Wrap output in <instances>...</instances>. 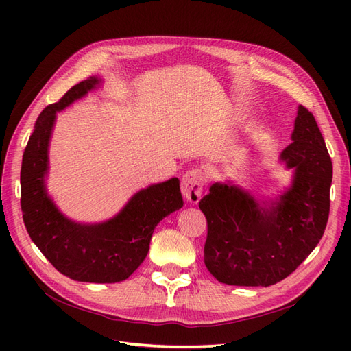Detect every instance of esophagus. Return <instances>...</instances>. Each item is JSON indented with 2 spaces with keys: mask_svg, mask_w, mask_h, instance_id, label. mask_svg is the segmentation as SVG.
I'll list each match as a JSON object with an SVG mask.
<instances>
[{
  "mask_svg": "<svg viewBox=\"0 0 351 351\" xmlns=\"http://www.w3.org/2000/svg\"><path fill=\"white\" fill-rule=\"evenodd\" d=\"M204 192V174L200 169H190L182 178V193L189 204H197Z\"/></svg>",
  "mask_w": 351,
  "mask_h": 351,
  "instance_id": "obj_1",
  "label": "esophagus"
}]
</instances>
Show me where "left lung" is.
Masks as SVG:
<instances>
[{
  "mask_svg": "<svg viewBox=\"0 0 351 351\" xmlns=\"http://www.w3.org/2000/svg\"><path fill=\"white\" fill-rule=\"evenodd\" d=\"M293 143L280 161L293 169L278 197L261 200L231 182L214 183L199 202L208 221L205 265L228 285L268 287L287 278L324 236L332 162L312 112L299 107Z\"/></svg>",
  "mask_w": 351,
  "mask_h": 351,
  "instance_id": "left-lung-1",
  "label": "left lung"
}]
</instances>
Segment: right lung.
Returning <instances> with one entry per match:
<instances>
[{
	"instance_id": "right-lung-1",
	"label": "right lung",
	"mask_w": 351,
	"mask_h": 351,
	"mask_svg": "<svg viewBox=\"0 0 351 351\" xmlns=\"http://www.w3.org/2000/svg\"><path fill=\"white\" fill-rule=\"evenodd\" d=\"M92 76L73 86L58 102L42 111L23 154L20 186L29 236L62 275L82 282H120L141 267L159 221L183 206L178 178L142 189L114 218L82 224L67 218L47 190L49 141L57 112L102 86Z\"/></svg>"
}]
</instances>
